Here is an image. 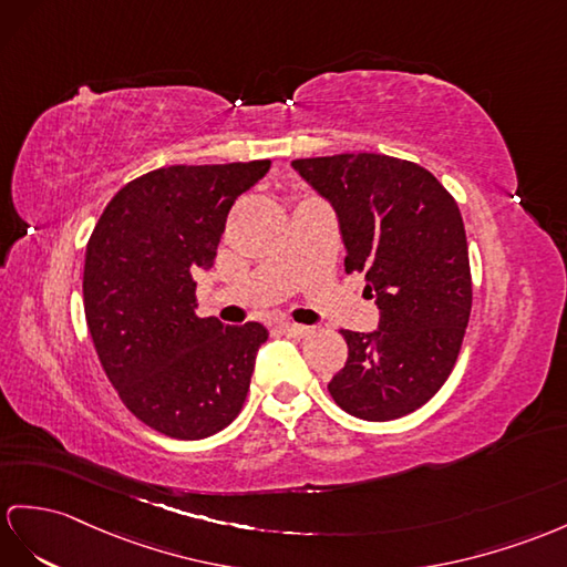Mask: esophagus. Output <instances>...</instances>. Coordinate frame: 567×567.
Here are the masks:
<instances>
[{
  "mask_svg": "<svg viewBox=\"0 0 567 567\" xmlns=\"http://www.w3.org/2000/svg\"><path fill=\"white\" fill-rule=\"evenodd\" d=\"M279 329H281V334H286V337H291V339H302V337H308L310 334V327H302V324H293V322H284V324H279Z\"/></svg>",
  "mask_w": 567,
  "mask_h": 567,
  "instance_id": "34e87169",
  "label": "esophagus"
}]
</instances>
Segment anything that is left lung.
Returning a JSON list of instances; mask_svg holds the SVG:
<instances>
[{
    "label": "left lung",
    "mask_w": 567,
    "mask_h": 567,
    "mask_svg": "<svg viewBox=\"0 0 567 567\" xmlns=\"http://www.w3.org/2000/svg\"><path fill=\"white\" fill-rule=\"evenodd\" d=\"M293 168L334 206L347 274L380 308L372 334L341 329L349 358L327 390L355 419L421 409L457 363L472 315L460 206L419 163L384 154L298 158Z\"/></svg>",
    "instance_id": "8db88e82"
}]
</instances>
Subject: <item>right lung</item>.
<instances>
[{"mask_svg":"<svg viewBox=\"0 0 567 567\" xmlns=\"http://www.w3.org/2000/svg\"><path fill=\"white\" fill-rule=\"evenodd\" d=\"M269 165L151 171L110 199L89 238L84 310L95 353L122 404L168 437L224 431L250 392L267 329L199 317L195 274L214 265L230 206Z\"/></svg>","mask_w":567,"mask_h":567,"instance_id":"add662e5","label":"right lung"}]
</instances>
